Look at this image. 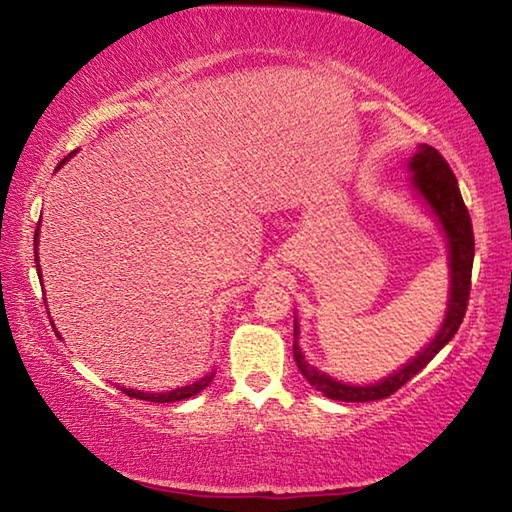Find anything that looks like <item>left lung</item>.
Returning a JSON list of instances; mask_svg holds the SVG:
<instances>
[{"instance_id": "obj_1", "label": "left lung", "mask_w": 512, "mask_h": 512, "mask_svg": "<svg viewBox=\"0 0 512 512\" xmlns=\"http://www.w3.org/2000/svg\"><path fill=\"white\" fill-rule=\"evenodd\" d=\"M409 168L413 170V184H416V189L425 196L429 207L439 214L441 224L448 233L450 270H453L448 316L441 325L439 335L434 337V342L429 344L416 360H411L409 365L399 369L397 374H392L385 381L374 385H346L316 372L314 367L307 365L298 342H293V355L302 376H305L318 392H323V397L337 399V402H376V399H385L390 397L392 392H397L404 383H409L420 369H425L427 362L455 337L457 328L464 321L466 305H469L473 249H476V242H473L471 217L462 201V194H459L457 177L453 170H450L448 161L441 157V152L429 145H418V152L416 157L411 159ZM293 335L298 339V325H295Z\"/></svg>"}]
</instances>
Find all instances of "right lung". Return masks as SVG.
Segmentation results:
<instances>
[{"label":"right lung","instance_id":"add662e5","mask_svg":"<svg viewBox=\"0 0 512 512\" xmlns=\"http://www.w3.org/2000/svg\"><path fill=\"white\" fill-rule=\"evenodd\" d=\"M64 161H59V166H62ZM39 226L41 224H36V231H34V247H36V244H39ZM36 261H39V258H36ZM36 270H39V265H36ZM212 379H214V374H207L205 379L191 383V385H187V388H177L173 392H140V390H129V388H122V392H124V395H129V397L145 399V402H157V404L182 402V399H189V397L198 395V392H201L203 388H207V385H210Z\"/></svg>","mask_w":512,"mask_h":512}]
</instances>
